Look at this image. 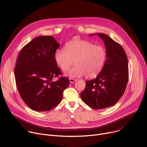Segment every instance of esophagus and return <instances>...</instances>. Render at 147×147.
Instances as JSON below:
<instances>
[{"label": "esophagus", "instance_id": "1", "mask_svg": "<svg viewBox=\"0 0 147 147\" xmlns=\"http://www.w3.org/2000/svg\"><path fill=\"white\" fill-rule=\"evenodd\" d=\"M76 80H77L76 79H74V78H71V77L69 78V81H70V83H74Z\"/></svg>", "mask_w": 147, "mask_h": 147}]
</instances>
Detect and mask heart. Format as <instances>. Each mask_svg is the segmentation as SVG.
<instances>
[{
    "instance_id": "b5f03b06",
    "label": "heart",
    "mask_w": 147,
    "mask_h": 147,
    "mask_svg": "<svg viewBox=\"0 0 147 147\" xmlns=\"http://www.w3.org/2000/svg\"><path fill=\"white\" fill-rule=\"evenodd\" d=\"M65 49H58L55 53L57 65L66 71L74 64L67 74L71 77H79L86 75L92 78L102 70L107 59L105 49L100 45H95L85 40H74L68 42Z\"/></svg>"
}]
</instances>
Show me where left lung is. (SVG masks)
<instances>
[{
	"label": "left lung",
	"mask_w": 147,
	"mask_h": 147,
	"mask_svg": "<svg viewBox=\"0 0 147 147\" xmlns=\"http://www.w3.org/2000/svg\"><path fill=\"white\" fill-rule=\"evenodd\" d=\"M97 35L103 40L107 59L98 76L86 81L80 96L91 108L102 109L113 106L123 96L129 80V65L127 55L119 43L106 34Z\"/></svg>",
	"instance_id": "8db88e82"
}]
</instances>
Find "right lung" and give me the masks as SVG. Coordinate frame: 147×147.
I'll list each match as a JSON object with an SVG mask.
<instances>
[{
    "mask_svg": "<svg viewBox=\"0 0 147 147\" xmlns=\"http://www.w3.org/2000/svg\"><path fill=\"white\" fill-rule=\"evenodd\" d=\"M60 44L52 36L33 39L18 54L14 67L16 84L20 95L31 109L49 111L61 102L70 84L55 59ZM58 77L54 81L53 78Z\"/></svg>",
    "mask_w": 147,
    "mask_h": 147,
    "instance_id": "add662e5",
    "label": "right lung"
}]
</instances>
